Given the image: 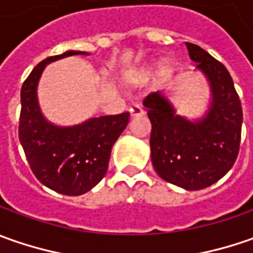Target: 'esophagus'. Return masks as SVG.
<instances>
[{
    "instance_id": "esophagus-1",
    "label": "esophagus",
    "mask_w": 253,
    "mask_h": 253,
    "mask_svg": "<svg viewBox=\"0 0 253 253\" xmlns=\"http://www.w3.org/2000/svg\"><path fill=\"white\" fill-rule=\"evenodd\" d=\"M129 112H131V117H142V115H145V110L139 107V105H133L129 108Z\"/></svg>"
}]
</instances>
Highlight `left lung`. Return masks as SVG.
<instances>
[{"instance_id": "obj_1", "label": "left lung", "mask_w": 253, "mask_h": 253, "mask_svg": "<svg viewBox=\"0 0 253 253\" xmlns=\"http://www.w3.org/2000/svg\"><path fill=\"white\" fill-rule=\"evenodd\" d=\"M190 59L207 77L209 112L196 121L176 114L163 92L145 100L151 120V156L162 179L186 190H201L224 177L237 161L242 107L227 67L209 52L186 42Z\"/></svg>"}]
</instances>
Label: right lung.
Segmentation results:
<instances>
[{"label":"right lung","mask_w":253,"mask_h":253,"mask_svg":"<svg viewBox=\"0 0 253 253\" xmlns=\"http://www.w3.org/2000/svg\"><path fill=\"white\" fill-rule=\"evenodd\" d=\"M73 54L69 50L38 64L21 88L19 142L31 169L43 186L66 196H80L105 176L112 145L129 121V112L90 118L74 126H57L41 112L36 88L46 64Z\"/></svg>","instance_id":"right-lung-1"}]
</instances>
